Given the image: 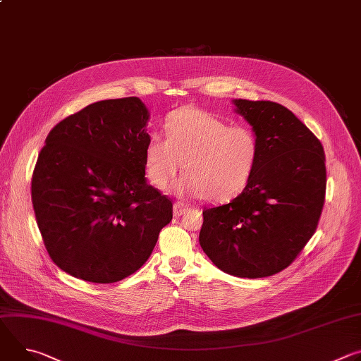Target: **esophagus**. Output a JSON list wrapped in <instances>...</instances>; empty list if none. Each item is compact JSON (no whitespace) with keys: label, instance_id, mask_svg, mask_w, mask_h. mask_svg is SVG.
Wrapping results in <instances>:
<instances>
[{"label":"esophagus","instance_id":"1","mask_svg":"<svg viewBox=\"0 0 361 361\" xmlns=\"http://www.w3.org/2000/svg\"><path fill=\"white\" fill-rule=\"evenodd\" d=\"M185 212H187V209L184 207L183 204H178V202H176V204L173 205V214H174L176 217H180V216H183Z\"/></svg>","mask_w":361,"mask_h":361}]
</instances>
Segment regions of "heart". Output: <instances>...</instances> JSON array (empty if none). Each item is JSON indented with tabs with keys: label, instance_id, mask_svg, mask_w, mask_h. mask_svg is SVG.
<instances>
[{
	"label": "heart",
	"instance_id": "obj_1",
	"mask_svg": "<svg viewBox=\"0 0 361 361\" xmlns=\"http://www.w3.org/2000/svg\"><path fill=\"white\" fill-rule=\"evenodd\" d=\"M166 131L167 138L151 134L144 151L145 173L154 187L169 185L183 167L185 176L173 185L180 197L226 202L245 190L260 151L251 128L230 127L207 111L187 106L167 117Z\"/></svg>",
	"mask_w": 361,
	"mask_h": 361
}]
</instances>
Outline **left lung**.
Here are the masks:
<instances>
[{
	"label": "left lung",
	"mask_w": 361,
	"mask_h": 361,
	"mask_svg": "<svg viewBox=\"0 0 361 361\" xmlns=\"http://www.w3.org/2000/svg\"><path fill=\"white\" fill-rule=\"evenodd\" d=\"M255 133V171L228 204L202 212L200 245L227 274L262 279L288 267L317 228L326 194L322 142L273 101L231 99Z\"/></svg>",
	"instance_id": "left-lung-1"
}]
</instances>
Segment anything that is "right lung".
<instances>
[{"label": "right lung", "mask_w": 361, "mask_h": 361, "mask_svg": "<svg viewBox=\"0 0 361 361\" xmlns=\"http://www.w3.org/2000/svg\"><path fill=\"white\" fill-rule=\"evenodd\" d=\"M149 111L138 97L102 99L45 138L31 181L45 248L63 271L120 281L151 255L173 204L147 184Z\"/></svg>", "instance_id": "add662e5"}]
</instances>
